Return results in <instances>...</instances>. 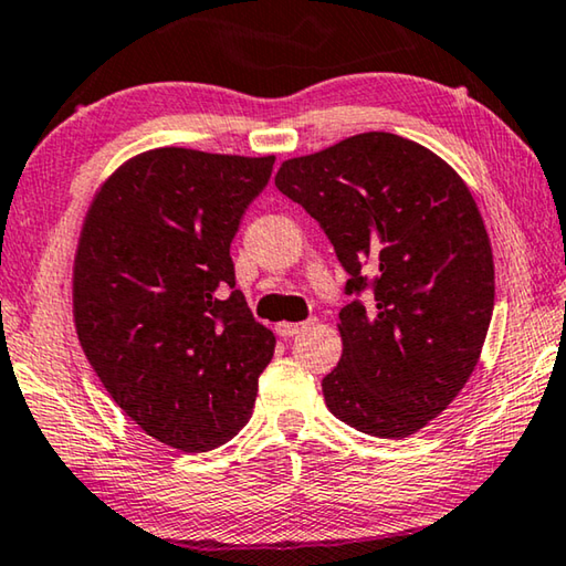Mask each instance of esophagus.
I'll use <instances>...</instances> for the list:
<instances>
[{
  "label": "esophagus",
  "mask_w": 566,
  "mask_h": 566,
  "mask_svg": "<svg viewBox=\"0 0 566 566\" xmlns=\"http://www.w3.org/2000/svg\"><path fill=\"white\" fill-rule=\"evenodd\" d=\"M313 323H316V318H308V321H305V323H277L275 331L281 333L283 338H291V336H295V333H301L303 328L313 326Z\"/></svg>",
  "instance_id": "obj_1"
}]
</instances>
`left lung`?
<instances>
[{"label":"left lung","mask_w":566,"mask_h":566,"mask_svg":"<svg viewBox=\"0 0 566 566\" xmlns=\"http://www.w3.org/2000/svg\"><path fill=\"white\" fill-rule=\"evenodd\" d=\"M275 188L318 220L348 273L328 411L370 437H411L464 388L492 323L494 258L474 198L439 155L391 133L285 160Z\"/></svg>","instance_id":"8db88e82"}]
</instances>
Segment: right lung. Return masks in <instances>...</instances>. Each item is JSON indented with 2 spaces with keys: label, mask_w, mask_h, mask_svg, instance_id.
Masks as SVG:
<instances>
[{
  "label": "right lung",
  "mask_w": 566,
  "mask_h": 566,
  "mask_svg": "<svg viewBox=\"0 0 566 566\" xmlns=\"http://www.w3.org/2000/svg\"><path fill=\"white\" fill-rule=\"evenodd\" d=\"M273 163L157 147L102 185L82 226L72 281L80 344L119 409L172 449L233 439L273 358L275 336L235 289L230 258Z\"/></svg>",
  "instance_id": "obj_1"
}]
</instances>
